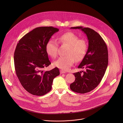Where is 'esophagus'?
Instances as JSON below:
<instances>
[{
    "label": "esophagus",
    "instance_id": "esophagus-1",
    "mask_svg": "<svg viewBox=\"0 0 123 123\" xmlns=\"http://www.w3.org/2000/svg\"><path fill=\"white\" fill-rule=\"evenodd\" d=\"M60 73L61 74H63V73H66V72L63 70H60Z\"/></svg>",
    "mask_w": 123,
    "mask_h": 123
}]
</instances>
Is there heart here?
I'll use <instances>...</instances> for the list:
<instances>
[{
	"label": "heart",
	"instance_id": "obj_1",
	"mask_svg": "<svg viewBox=\"0 0 123 123\" xmlns=\"http://www.w3.org/2000/svg\"><path fill=\"white\" fill-rule=\"evenodd\" d=\"M57 40L62 44L68 46V48L66 53L67 56L59 57L53 62V65L62 70H69L75 60L81 61L85 56L87 49V43L83 39H79L77 35L71 32L61 35ZM58 47L57 41L51 39L46 44V52L52 57L55 58L58 54Z\"/></svg>",
	"mask_w": 123,
	"mask_h": 123
}]
</instances>
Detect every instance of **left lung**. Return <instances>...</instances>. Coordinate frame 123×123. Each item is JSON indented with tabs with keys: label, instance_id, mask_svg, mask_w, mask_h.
<instances>
[{
	"label": "left lung",
	"instance_id": "obj_1",
	"mask_svg": "<svg viewBox=\"0 0 123 123\" xmlns=\"http://www.w3.org/2000/svg\"><path fill=\"white\" fill-rule=\"evenodd\" d=\"M70 29H80L87 36L88 51L78 67L86 71L73 73L75 80L70 85V89L84 94L96 88L101 81L108 65V51L106 43L101 36L94 30L88 27L77 26Z\"/></svg>",
	"mask_w": 123,
	"mask_h": 123
}]
</instances>
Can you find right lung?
<instances>
[{"label": "right lung", "instance_id": "obj_1", "mask_svg": "<svg viewBox=\"0 0 123 123\" xmlns=\"http://www.w3.org/2000/svg\"><path fill=\"white\" fill-rule=\"evenodd\" d=\"M58 31L52 26L37 27L24 35L17 44L14 57L16 72L23 88L34 95L41 96L49 92L54 78L60 75L57 67L43 70L51 64L46 44Z\"/></svg>", "mask_w": 123, "mask_h": 123}]
</instances>
